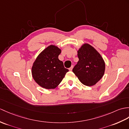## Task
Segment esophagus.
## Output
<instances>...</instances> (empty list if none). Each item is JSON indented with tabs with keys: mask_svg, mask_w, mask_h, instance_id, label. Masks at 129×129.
<instances>
[{
	"mask_svg": "<svg viewBox=\"0 0 129 129\" xmlns=\"http://www.w3.org/2000/svg\"><path fill=\"white\" fill-rule=\"evenodd\" d=\"M73 65H72L71 67L69 69V70L70 71H71L72 70H73Z\"/></svg>",
	"mask_w": 129,
	"mask_h": 129,
	"instance_id": "1",
	"label": "esophagus"
}]
</instances>
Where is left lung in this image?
<instances>
[{
	"label": "left lung",
	"mask_w": 129,
	"mask_h": 129,
	"mask_svg": "<svg viewBox=\"0 0 129 129\" xmlns=\"http://www.w3.org/2000/svg\"><path fill=\"white\" fill-rule=\"evenodd\" d=\"M79 60L73 69L80 82L87 86L94 85L103 77L105 63L93 47L85 44L77 52Z\"/></svg>",
	"instance_id": "1"
}]
</instances>
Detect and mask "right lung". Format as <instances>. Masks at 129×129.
Returning <instances> with one entry per match:
<instances>
[{
  "instance_id": "right-lung-1",
  "label": "right lung",
  "mask_w": 129,
  "mask_h": 129,
  "mask_svg": "<svg viewBox=\"0 0 129 129\" xmlns=\"http://www.w3.org/2000/svg\"><path fill=\"white\" fill-rule=\"evenodd\" d=\"M61 50L50 45L39 55L32 68L33 78L42 87L53 89L57 87L69 70L58 59Z\"/></svg>"
}]
</instances>
